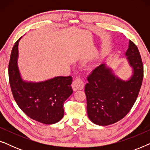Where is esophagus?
<instances>
[{
  "label": "esophagus",
  "mask_w": 150,
  "mask_h": 150,
  "mask_svg": "<svg viewBox=\"0 0 150 150\" xmlns=\"http://www.w3.org/2000/svg\"><path fill=\"white\" fill-rule=\"evenodd\" d=\"M84 83L80 78H76L74 81H73L72 85V89L74 91H78V90H81L84 88Z\"/></svg>",
  "instance_id": "34e87169"
}]
</instances>
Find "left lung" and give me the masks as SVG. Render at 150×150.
Returning <instances> with one entry per match:
<instances>
[{
  "label": "left lung",
  "instance_id": "left-lung-1",
  "mask_svg": "<svg viewBox=\"0 0 150 150\" xmlns=\"http://www.w3.org/2000/svg\"><path fill=\"white\" fill-rule=\"evenodd\" d=\"M132 74L128 80L114 74L104 63L96 67L87 78L85 91L89 120L99 126L112 124L130 111L139 95L143 78V67L136 45L129 40L126 52Z\"/></svg>",
  "mask_w": 150,
  "mask_h": 150
}]
</instances>
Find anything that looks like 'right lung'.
<instances>
[{"instance_id":"obj_1","label":"right lung","mask_w":150,"mask_h":150,"mask_svg":"<svg viewBox=\"0 0 150 150\" xmlns=\"http://www.w3.org/2000/svg\"><path fill=\"white\" fill-rule=\"evenodd\" d=\"M12 48L9 78L12 93L20 109L30 118L45 124L59 122L64 115L63 103L73 93L69 76H56L41 82L22 79L18 65V43Z\"/></svg>"}]
</instances>
